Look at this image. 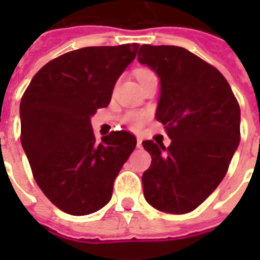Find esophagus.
Instances as JSON below:
<instances>
[{
  "instance_id": "34e87169",
  "label": "esophagus",
  "mask_w": 260,
  "mask_h": 260,
  "mask_svg": "<svg viewBox=\"0 0 260 260\" xmlns=\"http://www.w3.org/2000/svg\"><path fill=\"white\" fill-rule=\"evenodd\" d=\"M136 144H138V147H142V139L138 138V142H136Z\"/></svg>"
}]
</instances>
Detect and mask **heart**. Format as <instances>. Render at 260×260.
<instances>
[{
  "label": "heart",
  "mask_w": 260,
  "mask_h": 260,
  "mask_svg": "<svg viewBox=\"0 0 260 260\" xmlns=\"http://www.w3.org/2000/svg\"><path fill=\"white\" fill-rule=\"evenodd\" d=\"M155 75L154 73L148 69H140V70L136 71V77H138L139 82L140 81H144V79L150 78ZM147 118H148V114L146 112H140V110H129V112H126L124 116H122V122H125L126 125L132 128V129H140L143 125H144V122L147 121Z\"/></svg>",
  "instance_id": "1"
}]
</instances>
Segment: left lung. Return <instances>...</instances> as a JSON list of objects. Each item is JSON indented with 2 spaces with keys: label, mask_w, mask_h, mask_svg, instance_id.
<instances>
[{
  "label": "left lung",
  "mask_w": 260,
  "mask_h": 260,
  "mask_svg": "<svg viewBox=\"0 0 260 260\" xmlns=\"http://www.w3.org/2000/svg\"><path fill=\"white\" fill-rule=\"evenodd\" d=\"M138 59L160 79L155 117L171 139L167 148L143 142L152 158L144 197L160 212L189 213L225 177L240 142V108L221 73L182 47L143 44Z\"/></svg>",
  "instance_id": "obj_1"
}]
</instances>
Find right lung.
Masks as SVG:
<instances>
[{"label":"right lung","instance_id":"1","mask_svg":"<svg viewBox=\"0 0 260 260\" xmlns=\"http://www.w3.org/2000/svg\"><path fill=\"white\" fill-rule=\"evenodd\" d=\"M138 48L134 43L70 51L43 66L22 95L21 146L39 187L66 213L85 216L104 208L136 147L126 131L98 142L90 118L109 105Z\"/></svg>","mask_w":260,"mask_h":260}]
</instances>
